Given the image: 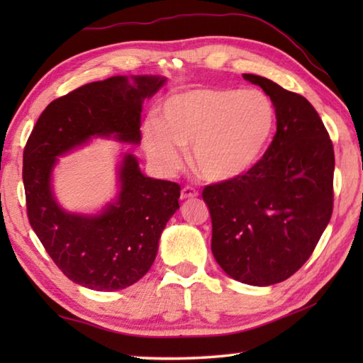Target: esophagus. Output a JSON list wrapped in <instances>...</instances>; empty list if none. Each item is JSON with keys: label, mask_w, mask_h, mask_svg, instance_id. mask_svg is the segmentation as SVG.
I'll return each instance as SVG.
<instances>
[{"label": "esophagus", "mask_w": 363, "mask_h": 363, "mask_svg": "<svg viewBox=\"0 0 363 363\" xmlns=\"http://www.w3.org/2000/svg\"><path fill=\"white\" fill-rule=\"evenodd\" d=\"M195 196H199V190H195L194 187H184L181 190V200H189V199H195Z\"/></svg>", "instance_id": "34e87169"}]
</instances>
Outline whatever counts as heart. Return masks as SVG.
<instances>
[{
	"instance_id": "1",
	"label": "heart",
	"mask_w": 363,
	"mask_h": 363,
	"mask_svg": "<svg viewBox=\"0 0 363 363\" xmlns=\"http://www.w3.org/2000/svg\"><path fill=\"white\" fill-rule=\"evenodd\" d=\"M160 118L143 125V145L160 173L182 164V150L192 149V163L210 182H229L250 174L272 144L277 110L257 89L194 88L169 96Z\"/></svg>"
}]
</instances>
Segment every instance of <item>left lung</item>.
I'll list each match as a JSON object with an SVG mask.
<instances>
[{
  "mask_svg": "<svg viewBox=\"0 0 363 363\" xmlns=\"http://www.w3.org/2000/svg\"><path fill=\"white\" fill-rule=\"evenodd\" d=\"M277 110V133L262 162L240 179L203 189L211 251L242 284L284 281L309 259L333 211L335 152L320 116L306 97L243 73Z\"/></svg>",
  "mask_w": 363,
  "mask_h": 363,
  "instance_id": "1",
  "label": "left lung"
}]
</instances>
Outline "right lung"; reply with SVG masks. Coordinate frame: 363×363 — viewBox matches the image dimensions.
Returning <instances> with one entry per match:
<instances>
[{"label":"right lung","mask_w":363,"mask_h":363,"mask_svg":"<svg viewBox=\"0 0 363 363\" xmlns=\"http://www.w3.org/2000/svg\"><path fill=\"white\" fill-rule=\"evenodd\" d=\"M164 83L160 75H118L84 84L49 104L27 140L22 177L30 225L64 275L89 290H123L149 272L162 232L179 210L181 187L147 177L125 153L115 200L96 214L70 213L54 194L52 171L59 157L94 138L138 145L143 104Z\"/></svg>","instance_id":"add662e5"}]
</instances>
